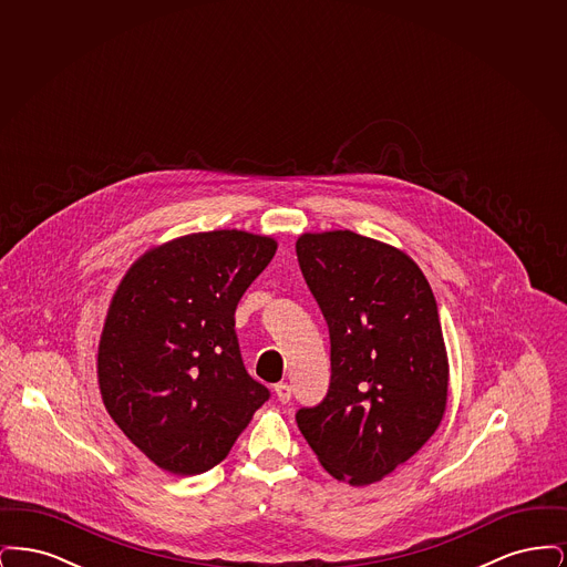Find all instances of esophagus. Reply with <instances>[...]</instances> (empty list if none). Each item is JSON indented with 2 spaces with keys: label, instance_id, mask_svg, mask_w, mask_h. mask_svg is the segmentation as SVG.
I'll list each match as a JSON object with an SVG mask.
<instances>
[{
  "label": "esophagus",
  "instance_id": "obj_1",
  "mask_svg": "<svg viewBox=\"0 0 567 567\" xmlns=\"http://www.w3.org/2000/svg\"><path fill=\"white\" fill-rule=\"evenodd\" d=\"M274 393H276L278 402H282V404H287V402L291 400V386H289L287 382H278V384H274Z\"/></svg>",
  "mask_w": 567,
  "mask_h": 567
}]
</instances>
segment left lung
Listing matches in <instances>:
<instances>
[{
	"mask_svg": "<svg viewBox=\"0 0 567 567\" xmlns=\"http://www.w3.org/2000/svg\"><path fill=\"white\" fill-rule=\"evenodd\" d=\"M297 261L331 340L323 402L297 427L324 470L372 485L442 423L449 357L432 287L404 250L351 229L301 234Z\"/></svg>",
	"mask_w": 567,
	"mask_h": 567,
	"instance_id": "obj_1",
	"label": "left lung"
}]
</instances>
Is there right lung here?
<instances>
[{
	"label": "right lung",
	"mask_w": 567,
	"mask_h": 567,
	"mask_svg": "<svg viewBox=\"0 0 567 567\" xmlns=\"http://www.w3.org/2000/svg\"><path fill=\"white\" fill-rule=\"evenodd\" d=\"M276 248L243 229L181 236L137 257L112 296L97 349L102 402L169 474L213 470L270 398L244 370L234 327Z\"/></svg>",
	"instance_id": "obj_1"
}]
</instances>
